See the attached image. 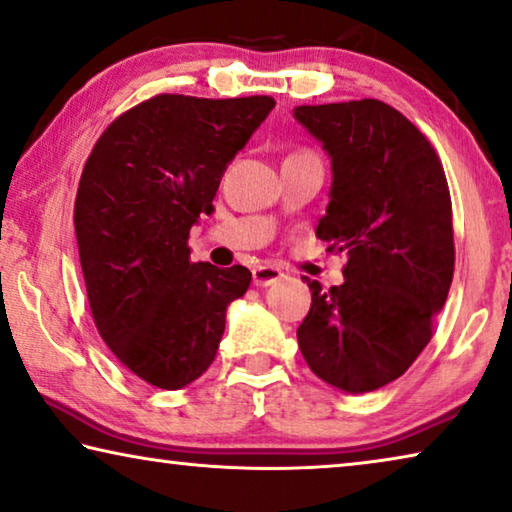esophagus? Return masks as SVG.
Here are the masks:
<instances>
[{"instance_id":"obj_1","label":"esophagus","mask_w":512,"mask_h":512,"mask_svg":"<svg viewBox=\"0 0 512 512\" xmlns=\"http://www.w3.org/2000/svg\"><path fill=\"white\" fill-rule=\"evenodd\" d=\"M285 278V273L276 266H269V264H257L253 269V282L257 287H271L273 282H278Z\"/></svg>"}]
</instances>
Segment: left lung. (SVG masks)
<instances>
[{
  "mask_svg": "<svg viewBox=\"0 0 512 512\" xmlns=\"http://www.w3.org/2000/svg\"><path fill=\"white\" fill-rule=\"evenodd\" d=\"M294 119L331 158L329 207L317 236L347 255L345 282L312 292L296 331L315 375L370 393L409 370L453 282V213L444 167L391 105H299Z\"/></svg>",
  "mask_w": 512,
  "mask_h": 512,
  "instance_id": "8db88e82",
  "label": "left lung"
}]
</instances>
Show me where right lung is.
I'll use <instances>...</instances> for the list:
<instances>
[{
    "label": "right lung",
    "instance_id": "obj_1",
    "mask_svg": "<svg viewBox=\"0 0 512 512\" xmlns=\"http://www.w3.org/2000/svg\"><path fill=\"white\" fill-rule=\"evenodd\" d=\"M273 108L271 96L160 94L114 119L87 160L73 220L89 308L151 386L179 391L207 372L227 308L253 280L246 266L190 262L188 232Z\"/></svg>",
    "mask_w": 512,
    "mask_h": 512
}]
</instances>
